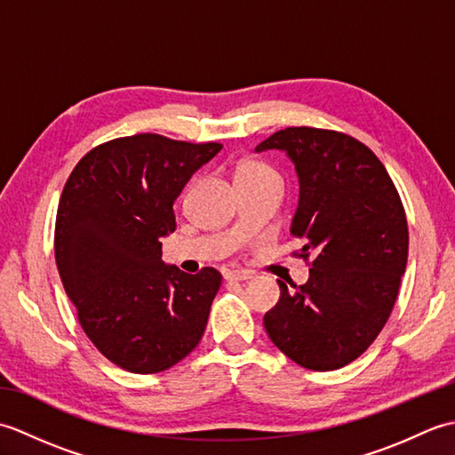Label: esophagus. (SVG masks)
Masks as SVG:
<instances>
[{
	"instance_id": "34e87169",
	"label": "esophagus",
	"mask_w": 455,
	"mask_h": 455,
	"mask_svg": "<svg viewBox=\"0 0 455 455\" xmlns=\"http://www.w3.org/2000/svg\"><path fill=\"white\" fill-rule=\"evenodd\" d=\"M227 279H235V282H248V279H252V272H248V269H230V272L225 274Z\"/></svg>"
}]
</instances>
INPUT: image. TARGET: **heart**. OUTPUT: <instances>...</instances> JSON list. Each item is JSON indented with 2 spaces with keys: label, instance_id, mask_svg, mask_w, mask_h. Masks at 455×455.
<instances>
[{
  "label": "heart",
  "instance_id": "1",
  "mask_svg": "<svg viewBox=\"0 0 455 455\" xmlns=\"http://www.w3.org/2000/svg\"><path fill=\"white\" fill-rule=\"evenodd\" d=\"M277 178L272 168L259 162H243L236 170V178Z\"/></svg>",
  "mask_w": 455,
  "mask_h": 455
}]
</instances>
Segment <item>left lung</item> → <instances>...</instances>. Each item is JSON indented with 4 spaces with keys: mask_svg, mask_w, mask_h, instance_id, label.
Listing matches in <instances>:
<instances>
[{
    "mask_svg": "<svg viewBox=\"0 0 455 455\" xmlns=\"http://www.w3.org/2000/svg\"><path fill=\"white\" fill-rule=\"evenodd\" d=\"M282 150L299 178L291 235L313 256L305 285L279 283L264 326L299 365L331 371L362 355L387 323L409 256L397 189L375 154L347 134L289 127L256 152Z\"/></svg>",
    "mask_w": 455,
    "mask_h": 455,
    "instance_id": "1",
    "label": "left lung"
}]
</instances>
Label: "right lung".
<instances>
[{
  "mask_svg": "<svg viewBox=\"0 0 455 455\" xmlns=\"http://www.w3.org/2000/svg\"><path fill=\"white\" fill-rule=\"evenodd\" d=\"M220 148L134 134L85 154L64 186L58 274L84 332L131 373L168 370L205 332L222 277L215 267L189 275L164 264L162 238L176 230L181 189Z\"/></svg>",
  "mask_w": 455,
  "mask_h": 455,
  "instance_id": "obj_1",
  "label": "right lung"
}]
</instances>
